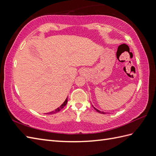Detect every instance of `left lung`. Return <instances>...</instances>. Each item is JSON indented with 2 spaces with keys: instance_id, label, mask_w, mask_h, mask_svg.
I'll return each instance as SVG.
<instances>
[{
  "instance_id": "left-lung-1",
  "label": "left lung",
  "mask_w": 156,
  "mask_h": 156,
  "mask_svg": "<svg viewBox=\"0 0 156 156\" xmlns=\"http://www.w3.org/2000/svg\"><path fill=\"white\" fill-rule=\"evenodd\" d=\"M92 107H94L93 106V105H92ZM94 109L98 112H99V113H100V114H106V112H101V111H100V110H98V109H96V108H95V107H94Z\"/></svg>"
}]
</instances>
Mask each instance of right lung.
<instances>
[{
    "label": "right lung",
    "mask_w": 156,
    "mask_h": 156,
    "mask_svg": "<svg viewBox=\"0 0 156 156\" xmlns=\"http://www.w3.org/2000/svg\"><path fill=\"white\" fill-rule=\"evenodd\" d=\"M67 102H68V98H66V99L65 100V101L64 102V103L61 105V106H60V107H58L57 108V109H56L54 111H52V112H50V113H48V114H56V113H57V112H60L62 109V108L66 106V104H67Z\"/></svg>",
    "instance_id": "obj_1"
}]
</instances>
